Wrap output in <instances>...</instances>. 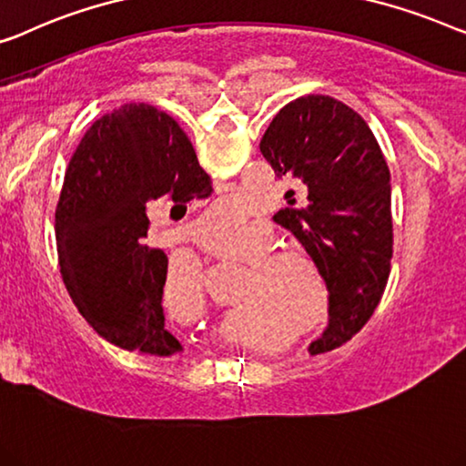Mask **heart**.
<instances>
[{
    "label": "heart",
    "instance_id": "heart-1",
    "mask_svg": "<svg viewBox=\"0 0 466 466\" xmlns=\"http://www.w3.org/2000/svg\"><path fill=\"white\" fill-rule=\"evenodd\" d=\"M222 214L239 218L241 206L225 199L214 206L206 218ZM204 233L206 246L222 260L248 262L239 275L233 296L241 300L228 319L239 323L244 313L249 321L265 328L286 329L292 339L321 332L334 311V292L319 262L299 246L271 248V233L260 222L212 225ZM167 288L177 294H195L199 289L198 267L188 258H177L167 267Z\"/></svg>",
    "mask_w": 466,
    "mask_h": 466
}]
</instances>
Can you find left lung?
<instances>
[{
	"label": "left lung",
	"mask_w": 466,
	"mask_h": 466,
	"mask_svg": "<svg viewBox=\"0 0 466 466\" xmlns=\"http://www.w3.org/2000/svg\"><path fill=\"white\" fill-rule=\"evenodd\" d=\"M260 153L297 188L275 214L319 262L334 311L309 350L326 353L366 326L387 286L393 254L390 174L366 121L340 100L307 94L268 124Z\"/></svg>",
	"instance_id": "8db88e82"
}]
</instances>
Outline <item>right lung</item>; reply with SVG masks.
Masks as SVG:
<instances>
[{
  "label": "right lung",
  "mask_w": 466,
  "mask_h": 466,
  "mask_svg": "<svg viewBox=\"0 0 466 466\" xmlns=\"http://www.w3.org/2000/svg\"><path fill=\"white\" fill-rule=\"evenodd\" d=\"M210 193L191 140L151 105H124L84 134L66 166L54 228L65 286L103 339L159 357L183 349L161 305L167 258L143 246L147 204L187 206Z\"/></svg>",
  "instance_id": "1"
}]
</instances>
